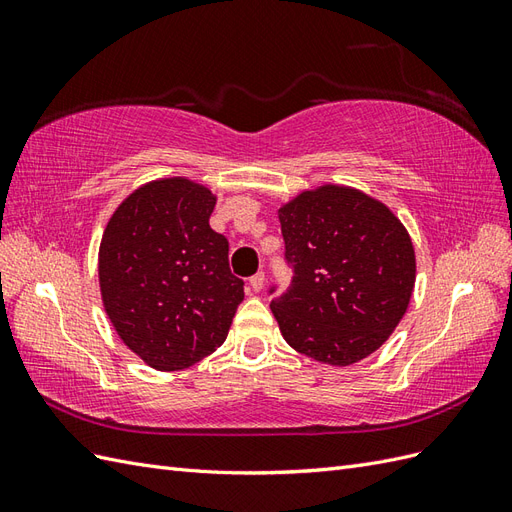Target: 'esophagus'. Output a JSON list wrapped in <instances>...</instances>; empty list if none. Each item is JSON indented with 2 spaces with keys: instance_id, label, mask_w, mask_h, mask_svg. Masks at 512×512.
I'll return each instance as SVG.
<instances>
[{
  "instance_id": "esophagus-1",
  "label": "esophagus",
  "mask_w": 512,
  "mask_h": 512,
  "mask_svg": "<svg viewBox=\"0 0 512 512\" xmlns=\"http://www.w3.org/2000/svg\"><path fill=\"white\" fill-rule=\"evenodd\" d=\"M250 286H252V290L260 292V290H262V286H265V273L258 271L256 275H252V277H250Z\"/></svg>"
}]
</instances>
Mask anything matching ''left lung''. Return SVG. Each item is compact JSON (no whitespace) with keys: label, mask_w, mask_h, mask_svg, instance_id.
Segmentation results:
<instances>
[{"label":"left lung","mask_w":512,"mask_h":512,"mask_svg":"<svg viewBox=\"0 0 512 512\" xmlns=\"http://www.w3.org/2000/svg\"><path fill=\"white\" fill-rule=\"evenodd\" d=\"M294 275L271 312L290 348L348 367L376 352L410 305L416 256L382 200L322 183L277 209Z\"/></svg>","instance_id":"8db88e82"}]
</instances>
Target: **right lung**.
I'll return each mask as SVG.
<instances>
[{"instance_id":"1","label":"right lung","mask_w":512,"mask_h":512,"mask_svg":"<svg viewBox=\"0 0 512 512\" xmlns=\"http://www.w3.org/2000/svg\"><path fill=\"white\" fill-rule=\"evenodd\" d=\"M215 200L188 177L153 179L121 200L102 232L104 312L121 342L158 371L218 350L243 301L228 241L209 226Z\"/></svg>"}]
</instances>
